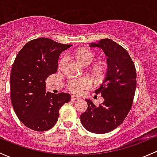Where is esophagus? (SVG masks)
<instances>
[{
  "label": "esophagus",
  "instance_id": "esophagus-1",
  "mask_svg": "<svg viewBox=\"0 0 157 157\" xmlns=\"http://www.w3.org/2000/svg\"><path fill=\"white\" fill-rule=\"evenodd\" d=\"M71 99L72 100H80V98L78 96H77V95H72L71 96Z\"/></svg>",
  "mask_w": 157,
  "mask_h": 157
}]
</instances>
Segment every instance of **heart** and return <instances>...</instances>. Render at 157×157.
<instances>
[{
  "label": "heart",
  "mask_w": 157,
  "mask_h": 157,
  "mask_svg": "<svg viewBox=\"0 0 157 157\" xmlns=\"http://www.w3.org/2000/svg\"><path fill=\"white\" fill-rule=\"evenodd\" d=\"M74 56L77 61V62L80 65L84 66V67H87L96 59L95 54L86 48L78 49V50L76 51ZM64 61H65L64 58H62L60 61L59 64H58L59 68H61L63 67ZM105 71H106V66L103 63H97L91 68L92 75L96 80L102 78L105 75ZM90 85H91V83L87 79H74V80H71L69 81L68 88L73 93H79L84 90L85 89L88 88Z\"/></svg>",
  "instance_id": "obj_1"
}]
</instances>
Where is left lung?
<instances>
[{"label": "left lung", "mask_w": 157, "mask_h": 157, "mask_svg": "<svg viewBox=\"0 0 157 157\" xmlns=\"http://www.w3.org/2000/svg\"><path fill=\"white\" fill-rule=\"evenodd\" d=\"M90 47L103 50L107 57L108 70L102 85L95 90L104 101L96 106L85 99L87 109L80 117L85 129L96 134H105L120 125L132 106L137 84L135 66L129 54L113 40L103 39L92 42Z\"/></svg>", "instance_id": "obj_1"}]
</instances>
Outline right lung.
Instances as JSON below:
<instances>
[{
  "instance_id": "1",
  "label": "right lung",
  "mask_w": 157,
  "mask_h": 157,
  "mask_svg": "<svg viewBox=\"0 0 157 157\" xmlns=\"http://www.w3.org/2000/svg\"><path fill=\"white\" fill-rule=\"evenodd\" d=\"M72 45L48 38L29 41L17 54L10 74L13 108L26 127L37 131L51 129L59 117V109L70 102L68 93L46 91L45 80L58 71L61 52Z\"/></svg>"
}]
</instances>
